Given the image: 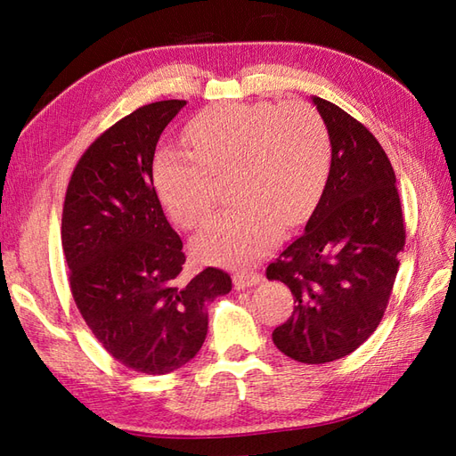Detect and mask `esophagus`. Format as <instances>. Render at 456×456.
<instances>
[{
	"instance_id": "34e87169",
	"label": "esophagus",
	"mask_w": 456,
	"mask_h": 456,
	"mask_svg": "<svg viewBox=\"0 0 456 456\" xmlns=\"http://www.w3.org/2000/svg\"><path fill=\"white\" fill-rule=\"evenodd\" d=\"M260 278H263V276H260L258 273H255V270H250V273H235L233 282H235L237 289H243V288L258 284Z\"/></svg>"
}]
</instances>
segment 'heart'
I'll return each mask as SVG.
<instances>
[{
  "mask_svg": "<svg viewBox=\"0 0 456 456\" xmlns=\"http://www.w3.org/2000/svg\"><path fill=\"white\" fill-rule=\"evenodd\" d=\"M190 151L160 149L152 182L162 206L183 229L206 225L231 178L239 206L196 240L203 260L248 265L268 253L282 229L305 221L331 172V137L304 102L217 103L186 125Z\"/></svg>",
  "mask_w": 456,
  "mask_h": 456,
  "instance_id": "b5f03b06",
  "label": "heart"
}]
</instances>
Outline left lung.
<instances>
[{"mask_svg": "<svg viewBox=\"0 0 456 456\" xmlns=\"http://www.w3.org/2000/svg\"><path fill=\"white\" fill-rule=\"evenodd\" d=\"M314 103L331 137V172L305 231L268 265L266 278L296 297L274 345L297 362L323 364L356 351L380 325L405 225L382 144L338 105Z\"/></svg>", "mask_w": 456, "mask_h": 456, "instance_id": "1", "label": "left lung"}]
</instances>
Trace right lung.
Returning <instances> with one entry per match:
<instances>
[{"label": "right lung", "mask_w": 456, "mask_h": 456, "mask_svg": "<svg viewBox=\"0 0 456 456\" xmlns=\"http://www.w3.org/2000/svg\"><path fill=\"white\" fill-rule=\"evenodd\" d=\"M183 105H142L103 131L76 164L62 208L76 307L105 351L142 374L191 361L208 335V302L233 286L213 266L182 274V239L152 186L157 142Z\"/></svg>", "instance_id": "obj_1"}]
</instances>
